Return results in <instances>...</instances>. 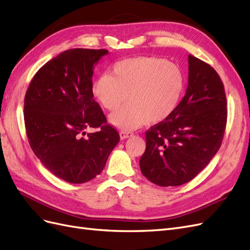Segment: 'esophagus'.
<instances>
[{"instance_id":"obj_1","label":"esophagus","mask_w":250,"mask_h":250,"mask_svg":"<svg viewBox=\"0 0 250 250\" xmlns=\"http://www.w3.org/2000/svg\"><path fill=\"white\" fill-rule=\"evenodd\" d=\"M132 135H133V133L130 132V131H121L120 132V139L121 140H126L128 138L132 137Z\"/></svg>"}]
</instances>
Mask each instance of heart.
Returning a JSON list of instances; mask_svg holds the SVG:
<instances>
[{
  "mask_svg": "<svg viewBox=\"0 0 250 250\" xmlns=\"http://www.w3.org/2000/svg\"><path fill=\"white\" fill-rule=\"evenodd\" d=\"M185 87L180 67L167 59L138 56L123 59L112 66L111 75L103 74L93 85V93L104 108L115 110L109 123L123 131L132 130L147 121L157 124L176 109Z\"/></svg>",
  "mask_w": 250,
  "mask_h": 250,
  "instance_id": "obj_1",
  "label": "heart"
}]
</instances>
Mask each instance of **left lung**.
<instances>
[{"label":"left lung","instance_id":"1","mask_svg":"<svg viewBox=\"0 0 250 250\" xmlns=\"http://www.w3.org/2000/svg\"><path fill=\"white\" fill-rule=\"evenodd\" d=\"M186 95L172 115L146 132L141 172L161 187L192 180L215 156L223 140L228 109L217 72L192 55L188 57Z\"/></svg>","mask_w":250,"mask_h":250}]
</instances>
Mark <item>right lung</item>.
I'll return each mask as SVG.
<instances>
[{
	"label": "right lung",
	"instance_id": "right-lung-1",
	"mask_svg": "<svg viewBox=\"0 0 250 250\" xmlns=\"http://www.w3.org/2000/svg\"><path fill=\"white\" fill-rule=\"evenodd\" d=\"M107 54L103 49L60 53L41 67L26 93L30 146L44 167L66 183L83 184L99 175L120 141L93 94V70ZM97 126L100 132L85 131Z\"/></svg>",
	"mask_w": 250,
	"mask_h": 250
}]
</instances>
